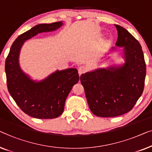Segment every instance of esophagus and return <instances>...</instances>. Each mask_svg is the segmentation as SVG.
Returning a JSON list of instances; mask_svg holds the SVG:
<instances>
[{
  "label": "esophagus",
  "instance_id": "esophagus-1",
  "mask_svg": "<svg viewBox=\"0 0 152 152\" xmlns=\"http://www.w3.org/2000/svg\"><path fill=\"white\" fill-rule=\"evenodd\" d=\"M87 68L85 67V66L81 65L78 67V73H79V74H84L87 72Z\"/></svg>",
  "mask_w": 152,
  "mask_h": 152
}]
</instances>
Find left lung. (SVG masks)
Listing matches in <instances>:
<instances>
[{"instance_id": "left-lung-1", "label": "left lung", "mask_w": 152, "mask_h": 152, "mask_svg": "<svg viewBox=\"0 0 152 152\" xmlns=\"http://www.w3.org/2000/svg\"><path fill=\"white\" fill-rule=\"evenodd\" d=\"M116 45L124 47L125 63L87 72L80 76L91 112L99 117H115L131 111L143 92L146 64L140 44L127 29L115 25Z\"/></svg>"}]
</instances>
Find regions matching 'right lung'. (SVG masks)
<instances>
[{
	"instance_id": "obj_1",
	"label": "right lung",
	"mask_w": 152,
	"mask_h": 152,
	"mask_svg": "<svg viewBox=\"0 0 152 152\" xmlns=\"http://www.w3.org/2000/svg\"><path fill=\"white\" fill-rule=\"evenodd\" d=\"M63 23L36 25L20 34L13 42L5 61L8 91L25 114L40 119L55 118L63 112L65 100L72 87L79 80L74 68L56 71L41 82H35L25 74L18 64L19 53L25 40L41 32L54 31Z\"/></svg>"
}]
</instances>
